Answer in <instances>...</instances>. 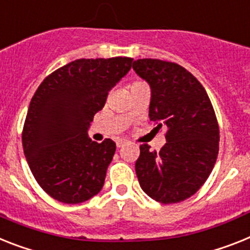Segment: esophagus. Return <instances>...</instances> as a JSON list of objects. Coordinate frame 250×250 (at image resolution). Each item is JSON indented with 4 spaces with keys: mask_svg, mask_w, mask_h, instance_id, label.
<instances>
[{
    "mask_svg": "<svg viewBox=\"0 0 250 250\" xmlns=\"http://www.w3.org/2000/svg\"><path fill=\"white\" fill-rule=\"evenodd\" d=\"M125 144H127L125 140H119V141H117V147H123Z\"/></svg>",
    "mask_w": 250,
    "mask_h": 250,
    "instance_id": "obj_1",
    "label": "esophagus"
}]
</instances>
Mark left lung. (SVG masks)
<instances>
[{
  "label": "left lung",
  "mask_w": 250,
  "mask_h": 250,
  "mask_svg": "<svg viewBox=\"0 0 250 250\" xmlns=\"http://www.w3.org/2000/svg\"><path fill=\"white\" fill-rule=\"evenodd\" d=\"M132 67L150 85V121L167 128L159 152L140 146L138 182L157 202H180L203 186L217 159L220 131L212 104L200 81L179 64L144 58Z\"/></svg>",
  "instance_id": "left-lung-1"
}]
</instances>
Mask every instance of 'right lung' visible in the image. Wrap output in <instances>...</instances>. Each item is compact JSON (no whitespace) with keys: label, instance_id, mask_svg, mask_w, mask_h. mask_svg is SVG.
<instances>
[{"label":"right lung","instance_id":"right-lung-1","mask_svg":"<svg viewBox=\"0 0 250 250\" xmlns=\"http://www.w3.org/2000/svg\"><path fill=\"white\" fill-rule=\"evenodd\" d=\"M132 58L76 60L43 80L30 102L22 147L38 184L60 202L75 205L102 190L115 142L87 135L110 90L131 70Z\"/></svg>","mask_w":250,"mask_h":250}]
</instances>
